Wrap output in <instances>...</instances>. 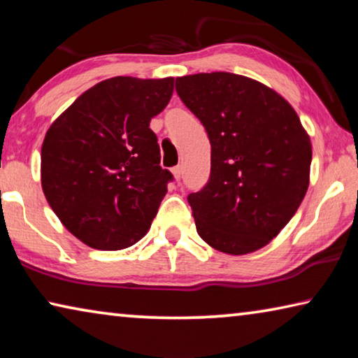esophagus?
<instances>
[{
  "label": "esophagus",
  "instance_id": "1",
  "mask_svg": "<svg viewBox=\"0 0 358 358\" xmlns=\"http://www.w3.org/2000/svg\"><path fill=\"white\" fill-rule=\"evenodd\" d=\"M172 173H173V177H175V180H177V181H180V178H181V167H180V166H177V167H173V169H172Z\"/></svg>",
  "mask_w": 358,
  "mask_h": 358
}]
</instances>
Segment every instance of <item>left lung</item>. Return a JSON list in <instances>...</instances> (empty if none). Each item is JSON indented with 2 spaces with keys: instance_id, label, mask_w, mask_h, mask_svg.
Segmentation results:
<instances>
[{
  "instance_id": "left-lung-1",
  "label": "left lung",
  "mask_w": 358,
  "mask_h": 358,
  "mask_svg": "<svg viewBox=\"0 0 358 358\" xmlns=\"http://www.w3.org/2000/svg\"><path fill=\"white\" fill-rule=\"evenodd\" d=\"M175 88L211 145L208 183L187 196L197 234L230 256L260 250L308 191L310 136L294 107L254 78L201 72L178 77Z\"/></svg>"
}]
</instances>
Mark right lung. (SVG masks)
I'll list each match as a JSON object with an SVG mask.
<instances>
[{"mask_svg": "<svg viewBox=\"0 0 358 358\" xmlns=\"http://www.w3.org/2000/svg\"><path fill=\"white\" fill-rule=\"evenodd\" d=\"M173 77H112L53 121L41 148V185L63 226L90 248L118 251L150 230L172 173L159 166L150 121Z\"/></svg>", "mask_w": 358, "mask_h": 358, "instance_id": "1", "label": "right lung"}]
</instances>
